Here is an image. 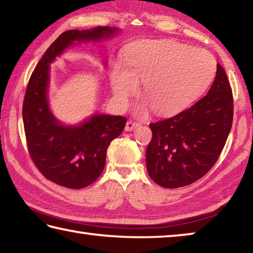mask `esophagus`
Instances as JSON below:
<instances>
[{
	"label": "esophagus",
	"instance_id": "1",
	"mask_svg": "<svg viewBox=\"0 0 253 253\" xmlns=\"http://www.w3.org/2000/svg\"><path fill=\"white\" fill-rule=\"evenodd\" d=\"M139 125H140V124H139V123H137V122H134V121H128V122H127V124H126L125 129H126V131H131V130L136 129L137 127H139Z\"/></svg>",
	"mask_w": 253,
	"mask_h": 253
}]
</instances>
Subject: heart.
Returning <instances> with one entry per match:
<instances>
[{
  "label": "heart",
  "instance_id": "1",
  "mask_svg": "<svg viewBox=\"0 0 253 253\" xmlns=\"http://www.w3.org/2000/svg\"><path fill=\"white\" fill-rule=\"evenodd\" d=\"M125 62L127 68L116 67L110 76L117 100L125 105L144 83L143 96L158 115H172L192 104L216 72L215 59L207 51L172 41L139 42L126 51Z\"/></svg>",
  "mask_w": 253,
  "mask_h": 253
}]
</instances>
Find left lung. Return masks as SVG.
<instances>
[{
    "instance_id": "8db88e82",
    "label": "left lung",
    "mask_w": 253,
    "mask_h": 253,
    "mask_svg": "<svg viewBox=\"0 0 253 253\" xmlns=\"http://www.w3.org/2000/svg\"><path fill=\"white\" fill-rule=\"evenodd\" d=\"M233 121V95L223 68L207 96L173 117L149 124L148 175L166 188L183 187L203 177L223 149Z\"/></svg>"
}]
</instances>
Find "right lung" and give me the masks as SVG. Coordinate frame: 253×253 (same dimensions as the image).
<instances>
[{
    "mask_svg": "<svg viewBox=\"0 0 253 253\" xmlns=\"http://www.w3.org/2000/svg\"><path fill=\"white\" fill-rule=\"evenodd\" d=\"M115 32L116 29L110 27L63 32L46 49L30 77L22 107L28 151L40 173L60 186L79 190L95 182L104 170L107 148L122 134L127 119L95 115L79 126L59 124L46 99L49 63L75 41H98Z\"/></svg>",
    "mask_w": 253,
    "mask_h": 253,
    "instance_id": "obj_1",
    "label": "right lung"
}]
</instances>
